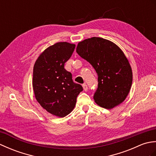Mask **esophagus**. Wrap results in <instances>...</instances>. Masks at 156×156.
Listing matches in <instances>:
<instances>
[{"instance_id":"obj_1","label":"esophagus","mask_w":156,"mask_h":156,"mask_svg":"<svg viewBox=\"0 0 156 156\" xmlns=\"http://www.w3.org/2000/svg\"><path fill=\"white\" fill-rule=\"evenodd\" d=\"M82 87H83V88H84V90H85V91H87V90H88V87H87V85L86 84H82Z\"/></svg>"}]
</instances>
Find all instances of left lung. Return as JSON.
<instances>
[{
    "label": "left lung",
    "mask_w": 156,
    "mask_h": 156,
    "mask_svg": "<svg viewBox=\"0 0 156 156\" xmlns=\"http://www.w3.org/2000/svg\"><path fill=\"white\" fill-rule=\"evenodd\" d=\"M76 52L92 66L98 75L94 102L111 109L123 102L133 81L131 65L121 48L113 42L93 37L79 42Z\"/></svg>",
    "instance_id": "left-lung-1"
}]
</instances>
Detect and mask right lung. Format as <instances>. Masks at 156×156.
Wrapping results in <instances>:
<instances>
[{
  "label": "right lung",
  "instance_id": "add662e5",
  "mask_svg": "<svg viewBox=\"0 0 156 156\" xmlns=\"http://www.w3.org/2000/svg\"><path fill=\"white\" fill-rule=\"evenodd\" d=\"M75 47L68 42L56 43L39 55L34 66L33 89L36 100L48 112L58 117L70 113L78 95L83 90L64 68Z\"/></svg>",
  "mask_w": 156,
  "mask_h": 156
}]
</instances>
